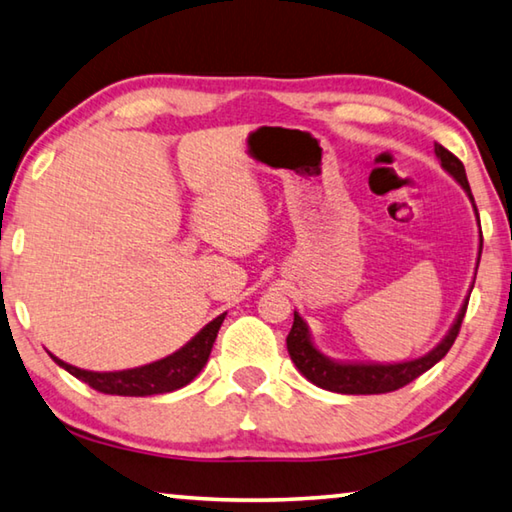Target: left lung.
Returning <instances> with one entry per match:
<instances>
[{"label":"left lung","mask_w":512,"mask_h":512,"mask_svg":"<svg viewBox=\"0 0 512 512\" xmlns=\"http://www.w3.org/2000/svg\"><path fill=\"white\" fill-rule=\"evenodd\" d=\"M436 155L443 162V167L452 173V176L463 185V189L472 198L470 183H467L465 167L463 162L456 158L452 151H447L443 144L433 146ZM474 203V198H472ZM481 248H483V237H481ZM467 302L458 314L454 327L449 329V334L443 339L438 348H433L429 354H424L420 359L404 361V363H388V366H366V363H334L325 359L314 345L309 341L307 325L302 323L298 314H293V327L287 336V350L291 354V361L296 363V368L305 375L311 384H316L325 391L343 393V395H379V393H393L397 388H404L411 384L413 379H418L422 372L436 366V363L445 357L452 348L458 332H461V323L467 311Z\"/></svg>","instance_id":"1"}]
</instances>
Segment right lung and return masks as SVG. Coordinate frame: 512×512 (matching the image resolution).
<instances>
[{
    "instance_id": "right-lung-1",
    "label": "right lung",
    "mask_w": 512,
    "mask_h": 512,
    "mask_svg": "<svg viewBox=\"0 0 512 512\" xmlns=\"http://www.w3.org/2000/svg\"><path fill=\"white\" fill-rule=\"evenodd\" d=\"M225 314L214 318L210 325H205L192 341H189L183 350L171 354L167 359H160L149 366L131 368V370H119V372H90L69 366V363L56 359L51 354L60 368H65L69 375L81 379L90 388L106 395H128V397H146V395H160L171 393L176 388L187 386L203 366L210 359L212 345L219 327L223 323Z\"/></svg>"
}]
</instances>
